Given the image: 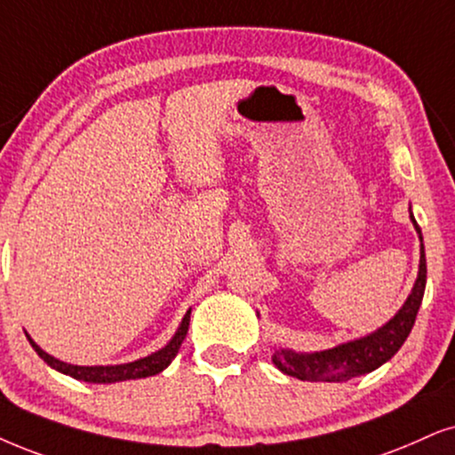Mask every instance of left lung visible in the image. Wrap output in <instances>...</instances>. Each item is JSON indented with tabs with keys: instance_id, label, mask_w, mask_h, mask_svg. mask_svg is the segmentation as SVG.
Masks as SVG:
<instances>
[{
	"instance_id": "8db88e82",
	"label": "left lung",
	"mask_w": 455,
	"mask_h": 455,
	"mask_svg": "<svg viewBox=\"0 0 455 455\" xmlns=\"http://www.w3.org/2000/svg\"><path fill=\"white\" fill-rule=\"evenodd\" d=\"M410 218L419 235V241H422L418 222L413 220V216ZM424 287H427V256H424V243H419L418 279L405 304L388 323L359 340L338 344V347L319 350V353H296L290 348H279L273 353V363L287 376L307 382H347L350 378L378 370L403 347L410 336L419 304H422Z\"/></svg>"
}]
</instances>
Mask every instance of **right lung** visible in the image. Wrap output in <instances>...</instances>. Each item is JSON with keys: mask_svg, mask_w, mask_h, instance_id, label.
I'll list each match as a JSON object with an SVG mask.
<instances>
[{"mask_svg": "<svg viewBox=\"0 0 455 455\" xmlns=\"http://www.w3.org/2000/svg\"><path fill=\"white\" fill-rule=\"evenodd\" d=\"M188 321H191V310H187L185 319H182V323L174 333V338H172L164 348H159L157 353L148 356H142V359L138 361H132V363H122V365H71L39 348L37 344L31 340L28 333H27V340L33 348H36V353L42 356L45 363L54 367L56 371L67 373V376L75 378V380H84L92 384H111V382L136 380V378H148V376H155V373L164 371L165 367L172 363V359L178 355L180 344L185 342L187 331H188Z\"/></svg>", "mask_w": 455, "mask_h": 455, "instance_id": "1", "label": "right lung"}]
</instances>
